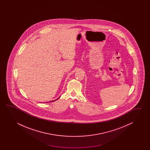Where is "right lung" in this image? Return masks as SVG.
<instances>
[{
	"label": "right lung",
	"mask_w": 150,
	"mask_h": 150,
	"mask_svg": "<svg viewBox=\"0 0 150 150\" xmlns=\"http://www.w3.org/2000/svg\"><path fill=\"white\" fill-rule=\"evenodd\" d=\"M59 98H60V96H59V98H57V99H56V100H52V101H50V102H53V101H56V100H58V99H59ZM47 102H45V103H47ZM43 103H45V102H43Z\"/></svg>",
	"instance_id": "right-lung-1"
}]
</instances>
